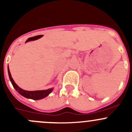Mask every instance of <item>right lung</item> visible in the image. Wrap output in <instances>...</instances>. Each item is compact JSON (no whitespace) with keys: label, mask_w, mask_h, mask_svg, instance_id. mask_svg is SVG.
Wrapping results in <instances>:
<instances>
[{"label":"right lung","mask_w":132,"mask_h":132,"mask_svg":"<svg viewBox=\"0 0 132 132\" xmlns=\"http://www.w3.org/2000/svg\"><path fill=\"white\" fill-rule=\"evenodd\" d=\"M7 70H8V75L9 79H10L12 85H13V87L16 89V91L18 92L20 94L24 96L25 98H28V99H32L34 100H38L43 99V98H45L47 96H48L52 91H53L54 88H50L46 90H41V91H25V90L22 89V88L19 87L14 82L13 80V78L11 75L10 71H9V66L7 67Z\"/></svg>","instance_id":"add662e5"}]
</instances>
